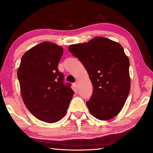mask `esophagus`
I'll return each mask as SVG.
<instances>
[{
  "instance_id": "34e87169",
  "label": "esophagus",
  "mask_w": 153,
  "mask_h": 153,
  "mask_svg": "<svg viewBox=\"0 0 153 153\" xmlns=\"http://www.w3.org/2000/svg\"><path fill=\"white\" fill-rule=\"evenodd\" d=\"M78 83H79L78 81H76V82L74 83V85H75V87H77V85H78Z\"/></svg>"
}]
</instances>
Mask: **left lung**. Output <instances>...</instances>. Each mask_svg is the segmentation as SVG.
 I'll list each match as a JSON object with an SVG mask.
<instances>
[{"mask_svg": "<svg viewBox=\"0 0 153 153\" xmlns=\"http://www.w3.org/2000/svg\"><path fill=\"white\" fill-rule=\"evenodd\" d=\"M68 50L83 64L93 86L86 102L91 114L108 120L120 113L130 91L129 60L120 43L103 37L71 45Z\"/></svg>", "mask_w": 153, "mask_h": 153, "instance_id": "8db88e82", "label": "left lung"}]
</instances>
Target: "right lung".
Instances as JSON below:
<instances>
[{"mask_svg":"<svg viewBox=\"0 0 153 153\" xmlns=\"http://www.w3.org/2000/svg\"><path fill=\"white\" fill-rule=\"evenodd\" d=\"M62 54V47L43 42L23 55L17 71L25 106L37 119L50 123L65 116L74 93L58 70Z\"/></svg>","mask_w":153,"mask_h":153,"instance_id":"obj_1","label":"right lung"}]
</instances>
